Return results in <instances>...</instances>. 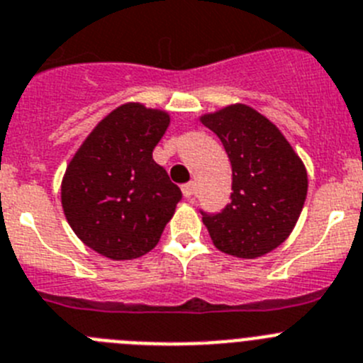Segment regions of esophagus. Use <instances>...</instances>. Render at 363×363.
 Returning <instances> with one entry per match:
<instances>
[{
  "label": "esophagus",
  "instance_id": "esophagus-1",
  "mask_svg": "<svg viewBox=\"0 0 363 363\" xmlns=\"http://www.w3.org/2000/svg\"><path fill=\"white\" fill-rule=\"evenodd\" d=\"M195 191H197V184H195L194 181L182 186V194H184L186 199H194Z\"/></svg>",
  "mask_w": 363,
  "mask_h": 363
}]
</instances>
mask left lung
<instances>
[{"mask_svg":"<svg viewBox=\"0 0 363 363\" xmlns=\"http://www.w3.org/2000/svg\"><path fill=\"white\" fill-rule=\"evenodd\" d=\"M217 133L233 172L231 202L220 213L202 211L215 247L237 259H257L289 237L308 195V172L267 117L237 103L201 116Z\"/></svg>","mask_w":363,"mask_h":363,"instance_id":"left-lung-1","label":"left lung"}]
</instances>
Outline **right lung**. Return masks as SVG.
<instances>
[{
	"label": "right lung",
	"instance_id": "1",
	"mask_svg": "<svg viewBox=\"0 0 363 363\" xmlns=\"http://www.w3.org/2000/svg\"><path fill=\"white\" fill-rule=\"evenodd\" d=\"M168 125L164 110L121 104L68 162L61 182L65 217L83 244L106 259L132 260L152 251L182 199L152 157Z\"/></svg>",
	"mask_w": 363,
	"mask_h": 363
}]
</instances>
